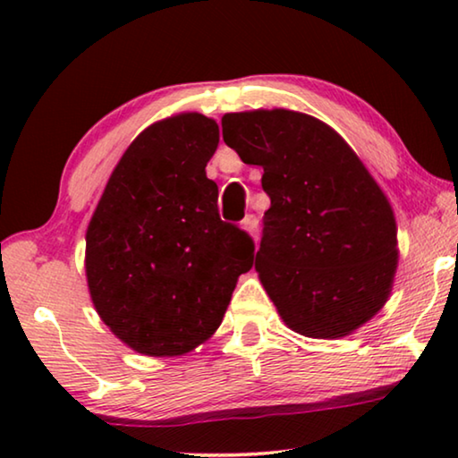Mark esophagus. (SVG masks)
<instances>
[{
	"instance_id": "34e87169",
	"label": "esophagus",
	"mask_w": 458,
	"mask_h": 458,
	"mask_svg": "<svg viewBox=\"0 0 458 458\" xmlns=\"http://www.w3.org/2000/svg\"><path fill=\"white\" fill-rule=\"evenodd\" d=\"M242 224V228L246 230V232H250V234H257V228H259V218L254 214H248L246 218L240 222Z\"/></svg>"
}]
</instances>
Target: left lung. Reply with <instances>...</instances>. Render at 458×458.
Returning a JSON list of instances; mask_svg holds the SVG:
<instances>
[{
  "label": "left lung",
  "instance_id": "left-lung-1",
  "mask_svg": "<svg viewBox=\"0 0 458 458\" xmlns=\"http://www.w3.org/2000/svg\"><path fill=\"white\" fill-rule=\"evenodd\" d=\"M224 143L260 165L265 212L254 268L278 315L315 339L350 335L387 301L396 218L344 137L305 113H228Z\"/></svg>",
  "mask_w": 458,
  "mask_h": 458
}]
</instances>
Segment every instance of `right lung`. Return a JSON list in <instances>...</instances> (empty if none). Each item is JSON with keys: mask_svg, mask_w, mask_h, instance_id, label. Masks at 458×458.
I'll return each mask as SVG.
<instances>
[{"mask_svg": "<svg viewBox=\"0 0 458 458\" xmlns=\"http://www.w3.org/2000/svg\"><path fill=\"white\" fill-rule=\"evenodd\" d=\"M214 119L153 123L123 155L87 230V281L105 325L131 350L183 355L220 327L254 242L220 220L206 165Z\"/></svg>", "mask_w": 458, "mask_h": 458, "instance_id": "1", "label": "right lung"}]
</instances>
